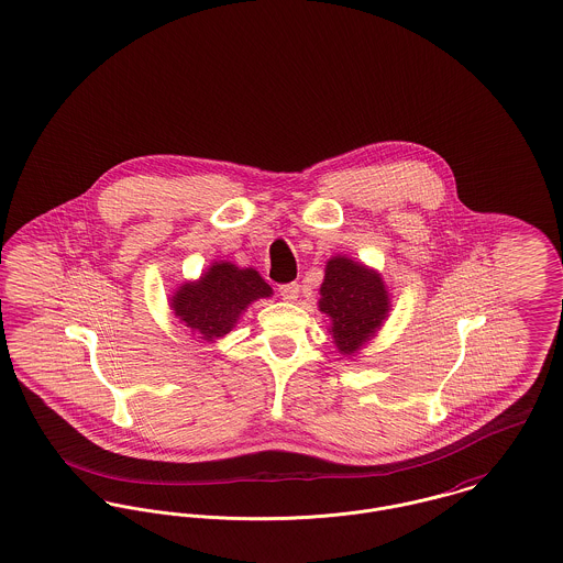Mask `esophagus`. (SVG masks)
I'll use <instances>...</instances> for the list:
<instances>
[{
    "mask_svg": "<svg viewBox=\"0 0 563 563\" xmlns=\"http://www.w3.org/2000/svg\"><path fill=\"white\" fill-rule=\"evenodd\" d=\"M278 291H280L283 300H287V302H296V300H298V296H300V285H298V283H289V285H283Z\"/></svg>",
    "mask_w": 563,
    "mask_h": 563,
    "instance_id": "1",
    "label": "esophagus"
}]
</instances>
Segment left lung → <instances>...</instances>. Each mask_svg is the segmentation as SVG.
<instances>
[{"instance_id":"left-lung-1","label":"left lung","mask_w":563,"mask_h":563,"mask_svg":"<svg viewBox=\"0 0 563 563\" xmlns=\"http://www.w3.org/2000/svg\"><path fill=\"white\" fill-rule=\"evenodd\" d=\"M319 296L317 306L330 319L328 332L343 357H355L368 345L391 310L382 274L346 255L328 260Z\"/></svg>"}]
</instances>
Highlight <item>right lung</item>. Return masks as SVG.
<instances>
[{"instance_id": "1", "label": "right lung", "mask_w": 563, "mask_h": 563, "mask_svg": "<svg viewBox=\"0 0 563 563\" xmlns=\"http://www.w3.org/2000/svg\"><path fill=\"white\" fill-rule=\"evenodd\" d=\"M272 296V287L255 267L214 261L197 280H184L169 296V306L195 339L217 343L235 328L251 303Z\"/></svg>"}]
</instances>
